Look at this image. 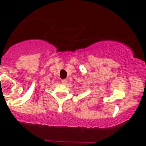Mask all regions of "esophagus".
<instances>
[{"instance_id":"1","label":"esophagus","mask_w":146,"mask_h":146,"mask_svg":"<svg viewBox=\"0 0 146 146\" xmlns=\"http://www.w3.org/2000/svg\"><path fill=\"white\" fill-rule=\"evenodd\" d=\"M61 82L64 83V84H66L67 83V80H61Z\"/></svg>"}]
</instances>
